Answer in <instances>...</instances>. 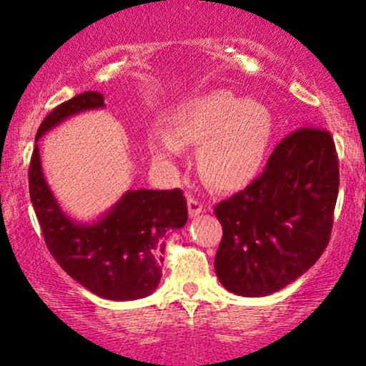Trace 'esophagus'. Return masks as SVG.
Returning a JSON list of instances; mask_svg holds the SVG:
<instances>
[{
	"label": "esophagus",
	"instance_id": "esophagus-1",
	"mask_svg": "<svg viewBox=\"0 0 366 366\" xmlns=\"http://www.w3.org/2000/svg\"><path fill=\"white\" fill-rule=\"evenodd\" d=\"M188 212H189V217H192V218L198 217L199 213L204 212V204H203L202 202H199L198 198L189 197V198H188Z\"/></svg>",
	"mask_w": 366,
	"mask_h": 366
}]
</instances>
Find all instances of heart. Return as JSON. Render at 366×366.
Instances as JSON below:
<instances>
[{"instance_id":"heart-1","label":"heart","mask_w":366,"mask_h":366,"mask_svg":"<svg viewBox=\"0 0 366 366\" xmlns=\"http://www.w3.org/2000/svg\"><path fill=\"white\" fill-rule=\"evenodd\" d=\"M174 137L157 132L149 149L158 159H173L182 153V143L203 144L199 168L213 187L233 189L257 177L267 157L272 138L268 109L252 99L228 92H212L193 99L178 113Z\"/></svg>"}]
</instances>
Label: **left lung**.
<instances>
[{
    "mask_svg": "<svg viewBox=\"0 0 366 366\" xmlns=\"http://www.w3.org/2000/svg\"><path fill=\"white\" fill-rule=\"evenodd\" d=\"M340 184L338 154L325 128H298L277 144L247 188L219 202L214 269L239 297H267L313 267L327 248Z\"/></svg>",
    "mask_w": 366,
    "mask_h": 366,
    "instance_id": "left-lung-1",
    "label": "left lung"
}]
</instances>
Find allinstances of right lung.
Masks as SVG:
<instances>
[{"label": "right lung", "mask_w": 366, "mask_h": 366, "mask_svg": "<svg viewBox=\"0 0 366 366\" xmlns=\"http://www.w3.org/2000/svg\"><path fill=\"white\" fill-rule=\"evenodd\" d=\"M104 107L98 92H84L53 109L39 124L36 142L48 129L79 112ZM29 198L44 243L59 267L98 297L129 302L157 290L162 278L164 237L188 222L179 188L132 189L93 224L63 213L43 177L38 144L29 162Z\"/></svg>", "instance_id": "1"}]
</instances>
